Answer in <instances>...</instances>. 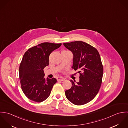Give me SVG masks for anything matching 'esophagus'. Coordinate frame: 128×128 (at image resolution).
Masks as SVG:
<instances>
[{"instance_id":"34e87169","label":"esophagus","mask_w":128,"mask_h":128,"mask_svg":"<svg viewBox=\"0 0 128 128\" xmlns=\"http://www.w3.org/2000/svg\"><path fill=\"white\" fill-rule=\"evenodd\" d=\"M57 80L64 81V80H65V78H63V77H59L57 78Z\"/></svg>"}]
</instances>
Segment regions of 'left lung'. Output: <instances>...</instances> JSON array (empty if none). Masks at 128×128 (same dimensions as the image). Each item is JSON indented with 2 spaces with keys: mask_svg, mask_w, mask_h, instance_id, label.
Here are the masks:
<instances>
[{
  "mask_svg": "<svg viewBox=\"0 0 128 128\" xmlns=\"http://www.w3.org/2000/svg\"><path fill=\"white\" fill-rule=\"evenodd\" d=\"M73 54V66L80 70L79 82L70 80L72 86L65 91L69 101L77 105L92 100L98 94L102 82L103 69L100 55L97 50L82 41L63 44Z\"/></svg>",
  "mask_w": 128,
  "mask_h": 128,
  "instance_id": "obj_1",
  "label": "left lung"
}]
</instances>
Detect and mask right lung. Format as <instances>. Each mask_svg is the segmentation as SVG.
<instances>
[{"mask_svg": "<svg viewBox=\"0 0 128 128\" xmlns=\"http://www.w3.org/2000/svg\"><path fill=\"white\" fill-rule=\"evenodd\" d=\"M61 44L44 42L25 53L19 67V78L22 90L30 100L42 102L50 96L57 80L55 78H46L44 69L49 65L50 53Z\"/></svg>", "mask_w": 128, "mask_h": 128, "instance_id": "obj_1", "label": "right lung"}]
</instances>
